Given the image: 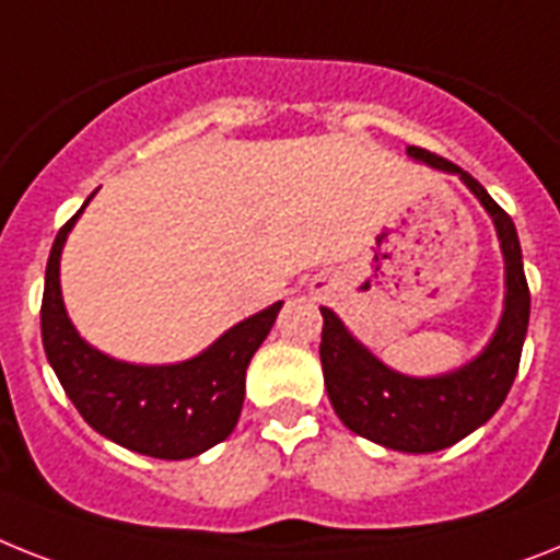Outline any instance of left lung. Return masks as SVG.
<instances>
[{
  "instance_id": "left-lung-1",
  "label": "left lung",
  "mask_w": 560,
  "mask_h": 560,
  "mask_svg": "<svg viewBox=\"0 0 560 560\" xmlns=\"http://www.w3.org/2000/svg\"><path fill=\"white\" fill-rule=\"evenodd\" d=\"M406 151L432 168L457 174L495 220L506 260V308L495 337L480 358L457 372L441 377H406L383 366L369 349H363L337 320L335 312L320 308V363L337 418L354 435L397 452H438L483 427L510 395L529 326V285L515 223L489 197L487 188L472 174L427 148L409 145Z\"/></svg>"
}]
</instances>
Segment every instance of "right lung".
<instances>
[{
	"label": "right lung",
	"instance_id": "right-lung-1",
	"mask_svg": "<svg viewBox=\"0 0 560 560\" xmlns=\"http://www.w3.org/2000/svg\"><path fill=\"white\" fill-rule=\"evenodd\" d=\"M80 211L54 240L39 312L42 346L65 395L88 427L125 450L163 460H183L211 450L237 427L246 397V369L283 303L237 323L186 363L133 366L108 358L77 335L59 291V254Z\"/></svg>",
	"mask_w": 560,
	"mask_h": 560
}]
</instances>
